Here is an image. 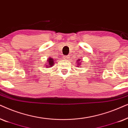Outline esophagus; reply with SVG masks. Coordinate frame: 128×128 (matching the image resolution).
<instances>
[{
    "instance_id": "obj_1",
    "label": "esophagus",
    "mask_w": 128,
    "mask_h": 128,
    "mask_svg": "<svg viewBox=\"0 0 128 128\" xmlns=\"http://www.w3.org/2000/svg\"><path fill=\"white\" fill-rule=\"evenodd\" d=\"M69 58V57L68 56H65V57H64V59H66V60H67V59H68Z\"/></svg>"
}]
</instances>
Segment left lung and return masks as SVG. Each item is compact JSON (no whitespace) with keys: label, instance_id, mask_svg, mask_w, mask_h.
Listing matches in <instances>:
<instances>
[{"label":"left lung","instance_id":"obj_1","mask_svg":"<svg viewBox=\"0 0 128 128\" xmlns=\"http://www.w3.org/2000/svg\"><path fill=\"white\" fill-rule=\"evenodd\" d=\"M80 60H78V62L77 61V64H78V66H80V63H79V62H80Z\"/></svg>","mask_w":128,"mask_h":128}]
</instances>
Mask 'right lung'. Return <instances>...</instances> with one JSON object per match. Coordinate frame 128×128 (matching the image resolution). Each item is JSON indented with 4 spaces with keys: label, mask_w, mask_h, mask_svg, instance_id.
Masks as SVG:
<instances>
[{
    "label": "right lung",
    "mask_w": 128,
    "mask_h": 128,
    "mask_svg": "<svg viewBox=\"0 0 128 128\" xmlns=\"http://www.w3.org/2000/svg\"><path fill=\"white\" fill-rule=\"evenodd\" d=\"M54 63H55V62H54V59L51 58H49L48 60V62H47V64L46 66H47V67H50L51 66L54 65ZM47 64H48V65H47Z\"/></svg>",
    "instance_id": "add662e5"
}]
</instances>
